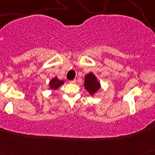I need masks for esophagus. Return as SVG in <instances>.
<instances>
[{"mask_svg":"<svg viewBox=\"0 0 155 155\" xmlns=\"http://www.w3.org/2000/svg\"><path fill=\"white\" fill-rule=\"evenodd\" d=\"M76 82V80L75 79V80H71V81H70V83H72V84H74V83H75Z\"/></svg>","mask_w":155,"mask_h":155,"instance_id":"obj_1","label":"esophagus"}]
</instances>
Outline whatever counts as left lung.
I'll return each instance as SVG.
<instances>
[{"instance_id":"obj_1","label":"left lung","mask_w":155,"mask_h":155,"mask_svg":"<svg viewBox=\"0 0 155 155\" xmlns=\"http://www.w3.org/2000/svg\"><path fill=\"white\" fill-rule=\"evenodd\" d=\"M84 89L91 96H94L101 88V84L94 73H90L84 76Z\"/></svg>"}]
</instances>
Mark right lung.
<instances>
[{"mask_svg":"<svg viewBox=\"0 0 155 155\" xmlns=\"http://www.w3.org/2000/svg\"><path fill=\"white\" fill-rule=\"evenodd\" d=\"M64 83L65 81H63L62 80H59L57 77H54L51 80L48 85H49V87L51 90H56L57 89H58Z\"/></svg>","mask_w":155,"mask_h":155,"instance_id":"obj_1","label":"right lung"}]
</instances>
